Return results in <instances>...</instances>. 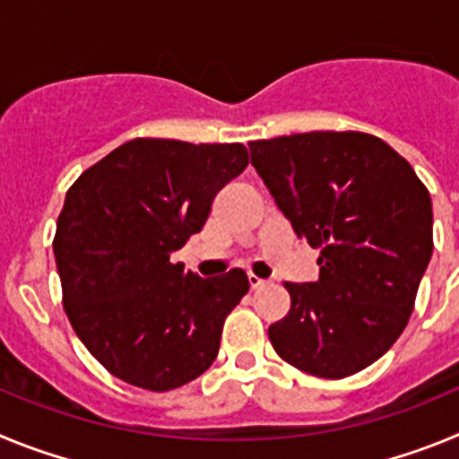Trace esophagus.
Segmentation results:
<instances>
[{"instance_id": "1", "label": "esophagus", "mask_w": 459, "mask_h": 459, "mask_svg": "<svg viewBox=\"0 0 459 459\" xmlns=\"http://www.w3.org/2000/svg\"><path fill=\"white\" fill-rule=\"evenodd\" d=\"M248 282H250V287H253V290H257V287L264 285V280L257 278V275H255V273H248Z\"/></svg>"}]
</instances>
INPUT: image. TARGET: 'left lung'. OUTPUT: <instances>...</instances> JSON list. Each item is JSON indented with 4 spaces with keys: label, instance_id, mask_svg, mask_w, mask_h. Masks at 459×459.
I'll use <instances>...</instances> for the list:
<instances>
[{
    "label": "left lung",
    "instance_id": "8db88e82",
    "mask_svg": "<svg viewBox=\"0 0 459 459\" xmlns=\"http://www.w3.org/2000/svg\"><path fill=\"white\" fill-rule=\"evenodd\" d=\"M294 234L319 248L317 282H285L269 340L290 366L342 379L386 354L432 257V200L411 165L368 133L312 131L250 142Z\"/></svg>",
    "mask_w": 459,
    "mask_h": 459
}]
</instances>
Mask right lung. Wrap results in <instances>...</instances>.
<instances>
[{"mask_svg":"<svg viewBox=\"0 0 459 459\" xmlns=\"http://www.w3.org/2000/svg\"><path fill=\"white\" fill-rule=\"evenodd\" d=\"M248 149L137 137L80 174L56 221L64 310L100 366L147 391H172L216 360L225 317L248 291L232 269L200 278L169 255L204 227Z\"/></svg>","mask_w":459,"mask_h":459,"instance_id":"right-lung-1","label":"right lung"}]
</instances>
